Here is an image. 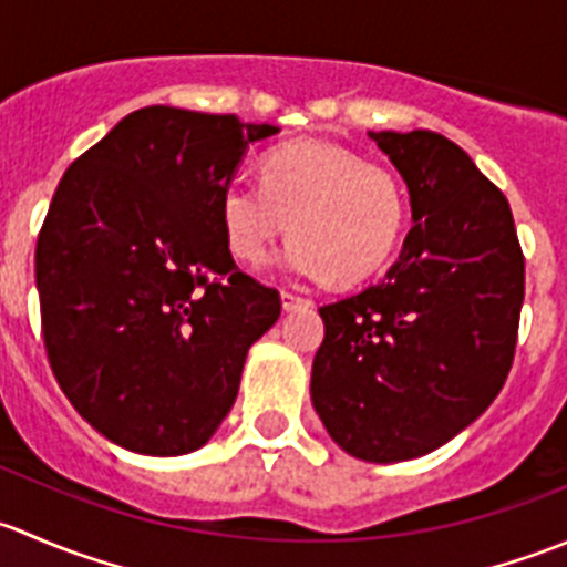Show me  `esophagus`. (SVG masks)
<instances>
[{"label":"esophagus","instance_id":"34e87169","mask_svg":"<svg viewBox=\"0 0 567 567\" xmlns=\"http://www.w3.org/2000/svg\"><path fill=\"white\" fill-rule=\"evenodd\" d=\"M307 307H312V299H307V296H299V293H290V290H282V310L293 312V310H307Z\"/></svg>","mask_w":567,"mask_h":567}]
</instances>
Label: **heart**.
Segmentation results:
<instances>
[{
	"label": "heart",
	"instance_id": "1",
	"mask_svg": "<svg viewBox=\"0 0 567 567\" xmlns=\"http://www.w3.org/2000/svg\"><path fill=\"white\" fill-rule=\"evenodd\" d=\"M225 244L255 266L274 244L301 277L359 282L392 257L405 225V194L386 167L326 142H290L260 162V183L233 177L219 194Z\"/></svg>",
	"mask_w": 567,
	"mask_h": 567
}]
</instances>
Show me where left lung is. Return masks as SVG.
Returning a JSON list of instances; mask_svg holds the SVG:
<instances>
[{"label": "left lung", "instance_id": "left-lung-1", "mask_svg": "<svg viewBox=\"0 0 567 567\" xmlns=\"http://www.w3.org/2000/svg\"><path fill=\"white\" fill-rule=\"evenodd\" d=\"M411 199L386 277L320 307L310 394L329 436L368 463L420 458L472 425L505 386L524 305L511 205L436 131H370Z\"/></svg>", "mask_w": 567, "mask_h": 567}]
</instances>
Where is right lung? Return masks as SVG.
I'll return each mask as SVG.
<instances>
[{
    "mask_svg": "<svg viewBox=\"0 0 567 567\" xmlns=\"http://www.w3.org/2000/svg\"><path fill=\"white\" fill-rule=\"evenodd\" d=\"M277 125L145 106L62 175L35 249L49 364L73 409L142 455L203 447L282 301L238 271L219 194Z\"/></svg>",
    "mask_w": 567,
    "mask_h": 567,
    "instance_id": "1",
    "label": "right lung"
}]
</instances>
